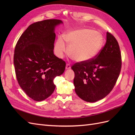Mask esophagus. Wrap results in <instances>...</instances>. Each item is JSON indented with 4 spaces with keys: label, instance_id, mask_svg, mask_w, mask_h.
<instances>
[{
    "label": "esophagus",
    "instance_id": "34e87169",
    "mask_svg": "<svg viewBox=\"0 0 135 135\" xmlns=\"http://www.w3.org/2000/svg\"><path fill=\"white\" fill-rule=\"evenodd\" d=\"M70 68H71L70 65L69 64H67L66 65V69H70Z\"/></svg>",
    "mask_w": 135,
    "mask_h": 135
}]
</instances>
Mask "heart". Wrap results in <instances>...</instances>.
Instances as JSON below:
<instances>
[{
    "label": "heart",
    "mask_w": 135,
    "mask_h": 135,
    "mask_svg": "<svg viewBox=\"0 0 135 135\" xmlns=\"http://www.w3.org/2000/svg\"><path fill=\"white\" fill-rule=\"evenodd\" d=\"M58 38L55 46L56 56L62 58L67 52L64 40L69 45V54L78 62H84L93 59L99 54L103 47V38L99 32L88 28L68 31Z\"/></svg>",
    "instance_id": "heart-1"
}]
</instances>
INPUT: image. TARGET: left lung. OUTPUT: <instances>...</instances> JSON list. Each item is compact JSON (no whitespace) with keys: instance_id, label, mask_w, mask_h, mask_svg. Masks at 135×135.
Segmentation results:
<instances>
[{"instance_id":"obj_1","label":"left lung","mask_w":135,"mask_h":135,"mask_svg":"<svg viewBox=\"0 0 135 135\" xmlns=\"http://www.w3.org/2000/svg\"><path fill=\"white\" fill-rule=\"evenodd\" d=\"M122 67L121 53L115 38L107 33L105 46L95 57L71 66L75 77V91L89 103L103 99L112 91Z\"/></svg>"}]
</instances>
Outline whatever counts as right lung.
Instances as JSON below:
<instances>
[{"instance_id": "right-lung-1", "label": "right lung", "mask_w": 135, "mask_h": 135, "mask_svg": "<svg viewBox=\"0 0 135 135\" xmlns=\"http://www.w3.org/2000/svg\"><path fill=\"white\" fill-rule=\"evenodd\" d=\"M62 23L50 19L31 24L16 45L13 63L20 86L31 99L44 100L54 92V79L63 74L66 62L54 54L55 27Z\"/></svg>"}]
</instances>
